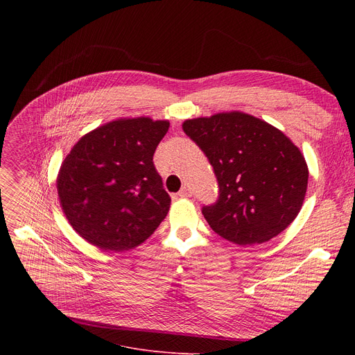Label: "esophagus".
I'll return each mask as SVG.
<instances>
[{
  "label": "esophagus",
  "mask_w": 355,
  "mask_h": 355,
  "mask_svg": "<svg viewBox=\"0 0 355 355\" xmlns=\"http://www.w3.org/2000/svg\"><path fill=\"white\" fill-rule=\"evenodd\" d=\"M178 196H180V197H182V198H189V197H191V196H193V190H191L190 185H189V184H184V187L180 190Z\"/></svg>",
  "instance_id": "1"
}]
</instances>
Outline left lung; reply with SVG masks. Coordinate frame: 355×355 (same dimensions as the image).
<instances>
[{"instance_id": "1", "label": "left lung", "mask_w": 355, "mask_h": 355, "mask_svg": "<svg viewBox=\"0 0 355 355\" xmlns=\"http://www.w3.org/2000/svg\"><path fill=\"white\" fill-rule=\"evenodd\" d=\"M214 168L220 197L202 209L210 227L239 246L263 243L300 214L309 170L281 129L240 110L182 122Z\"/></svg>"}]
</instances>
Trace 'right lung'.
<instances>
[{"label": "right lung", "instance_id": "right-lung-1", "mask_svg": "<svg viewBox=\"0 0 355 355\" xmlns=\"http://www.w3.org/2000/svg\"><path fill=\"white\" fill-rule=\"evenodd\" d=\"M170 121L119 118L85 134L58 174L60 207L87 243L105 252L130 250L165 218L171 198L153 161Z\"/></svg>", "mask_w": 355, "mask_h": 355}]
</instances>
